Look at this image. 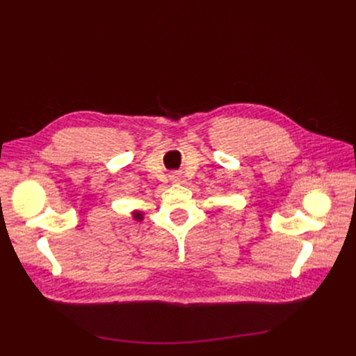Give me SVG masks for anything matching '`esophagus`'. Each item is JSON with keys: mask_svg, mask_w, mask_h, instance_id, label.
Segmentation results:
<instances>
[{"mask_svg": "<svg viewBox=\"0 0 356 356\" xmlns=\"http://www.w3.org/2000/svg\"><path fill=\"white\" fill-rule=\"evenodd\" d=\"M170 181H172V182H177V184H179V182L184 181V175H182L181 172H174V174L170 175Z\"/></svg>", "mask_w": 356, "mask_h": 356, "instance_id": "34e87169", "label": "esophagus"}]
</instances>
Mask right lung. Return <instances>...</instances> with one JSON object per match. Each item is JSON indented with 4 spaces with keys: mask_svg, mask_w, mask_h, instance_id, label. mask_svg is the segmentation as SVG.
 I'll list each match as a JSON object with an SVG mask.
<instances>
[{
    "mask_svg": "<svg viewBox=\"0 0 356 356\" xmlns=\"http://www.w3.org/2000/svg\"><path fill=\"white\" fill-rule=\"evenodd\" d=\"M132 217H134L136 221H143V220H144L143 212H139V211H134V212H132Z\"/></svg>",
    "mask_w": 356,
    "mask_h": 356,
    "instance_id": "1",
    "label": "right lung"
}]
</instances>
